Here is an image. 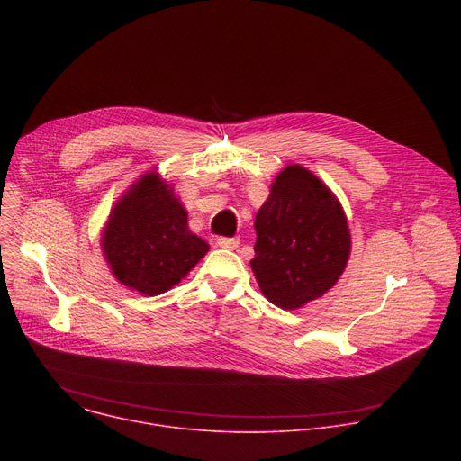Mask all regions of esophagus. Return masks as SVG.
<instances>
[{
  "instance_id": "obj_1",
  "label": "esophagus",
  "mask_w": 461,
  "mask_h": 461,
  "mask_svg": "<svg viewBox=\"0 0 461 461\" xmlns=\"http://www.w3.org/2000/svg\"><path fill=\"white\" fill-rule=\"evenodd\" d=\"M240 244V240L237 237H221L217 239V246L224 248V249H237Z\"/></svg>"
}]
</instances>
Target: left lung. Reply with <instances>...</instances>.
I'll return each mask as SVG.
<instances>
[{
  "instance_id": "8db88e82",
  "label": "left lung",
  "mask_w": 461,
  "mask_h": 461,
  "mask_svg": "<svg viewBox=\"0 0 461 461\" xmlns=\"http://www.w3.org/2000/svg\"><path fill=\"white\" fill-rule=\"evenodd\" d=\"M255 231L253 276L265 297L283 310L324 295L347 268L352 242L341 203L299 164L276 176L257 212Z\"/></svg>"
}]
</instances>
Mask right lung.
Segmentation results:
<instances>
[{
	"label": "right lung",
	"mask_w": 461,
	"mask_h": 461,
	"mask_svg": "<svg viewBox=\"0 0 461 461\" xmlns=\"http://www.w3.org/2000/svg\"><path fill=\"white\" fill-rule=\"evenodd\" d=\"M102 249L113 276L129 290L160 295L184 279L208 251L187 228V212L157 171L146 173L113 206Z\"/></svg>",
	"instance_id": "right-lung-1"
}]
</instances>
